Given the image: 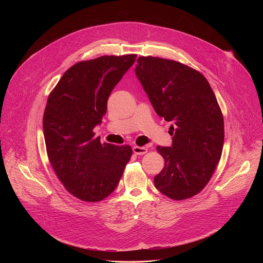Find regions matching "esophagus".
Returning <instances> with one entry per match:
<instances>
[{"label":"esophagus","mask_w":263,"mask_h":263,"mask_svg":"<svg viewBox=\"0 0 263 263\" xmlns=\"http://www.w3.org/2000/svg\"><path fill=\"white\" fill-rule=\"evenodd\" d=\"M146 151L147 148L145 146H138V145L133 146V153L136 155H143L146 153Z\"/></svg>","instance_id":"obj_1"}]
</instances>
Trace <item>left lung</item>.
<instances>
[{
    "label": "left lung",
    "mask_w": 263,
    "mask_h": 263,
    "mask_svg": "<svg viewBox=\"0 0 263 263\" xmlns=\"http://www.w3.org/2000/svg\"><path fill=\"white\" fill-rule=\"evenodd\" d=\"M135 73L156 114L172 122V145L156 147L165 164L155 187L173 200L192 198L209 182L222 151L223 119L215 95L201 72L174 60L139 57Z\"/></svg>",
    "instance_id": "1"
}]
</instances>
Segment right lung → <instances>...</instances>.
Instances as JSON below:
<instances>
[{
	"label": "right lung",
	"instance_id": "obj_1",
	"mask_svg": "<svg viewBox=\"0 0 263 263\" xmlns=\"http://www.w3.org/2000/svg\"><path fill=\"white\" fill-rule=\"evenodd\" d=\"M135 59L131 54L78 62L49 96L43 121L48 157L65 190L82 201L108 197L131 158L130 145L102 144L93 128L102 123L112 89Z\"/></svg>",
	"mask_w": 263,
	"mask_h": 263
}]
</instances>
